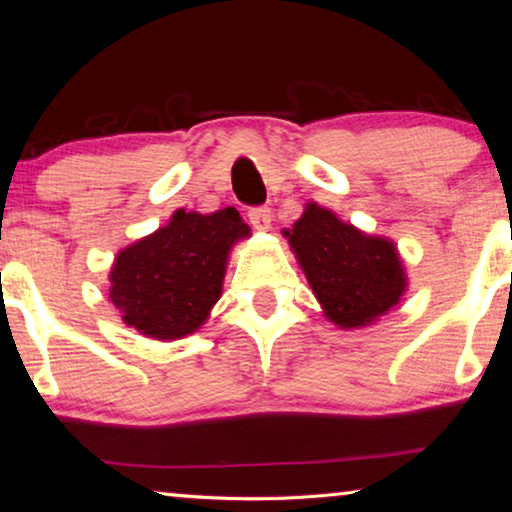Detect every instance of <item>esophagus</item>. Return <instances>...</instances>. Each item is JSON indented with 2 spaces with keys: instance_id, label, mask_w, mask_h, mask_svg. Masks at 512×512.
Returning a JSON list of instances; mask_svg holds the SVG:
<instances>
[{
  "instance_id": "esophagus-1",
  "label": "esophagus",
  "mask_w": 512,
  "mask_h": 512,
  "mask_svg": "<svg viewBox=\"0 0 512 512\" xmlns=\"http://www.w3.org/2000/svg\"><path fill=\"white\" fill-rule=\"evenodd\" d=\"M248 219H250V223H253L255 230L266 232L268 228H271L273 212L268 210V207H253V210H248Z\"/></svg>"
}]
</instances>
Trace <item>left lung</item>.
<instances>
[{
    "label": "left lung",
    "instance_id": "1",
    "mask_svg": "<svg viewBox=\"0 0 512 512\" xmlns=\"http://www.w3.org/2000/svg\"><path fill=\"white\" fill-rule=\"evenodd\" d=\"M282 235L336 327H368L402 302L409 277L395 241L366 235L318 203H307Z\"/></svg>",
    "mask_w": 512,
    "mask_h": 512
}]
</instances>
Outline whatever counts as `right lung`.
I'll list each match as a JSON object with an SVG mask.
<instances>
[{
  "label": "right lung",
  "mask_w": 512,
  "mask_h": 512,
  "mask_svg": "<svg viewBox=\"0 0 512 512\" xmlns=\"http://www.w3.org/2000/svg\"><path fill=\"white\" fill-rule=\"evenodd\" d=\"M250 237L235 207L176 210L167 225L121 248L110 268V302L146 339L194 334L221 298L232 246Z\"/></svg>",
  "instance_id": "add662e5"
}]
</instances>
